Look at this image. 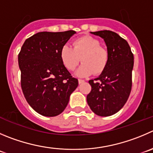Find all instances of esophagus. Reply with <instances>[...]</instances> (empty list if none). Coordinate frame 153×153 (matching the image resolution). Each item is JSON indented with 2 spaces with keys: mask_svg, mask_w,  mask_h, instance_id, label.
Returning <instances> with one entry per match:
<instances>
[{
  "mask_svg": "<svg viewBox=\"0 0 153 153\" xmlns=\"http://www.w3.org/2000/svg\"><path fill=\"white\" fill-rule=\"evenodd\" d=\"M78 82H79V84H82V83H83L84 82H85V80H83V79H78Z\"/></svg>",
  "mask_w": 153,
  "mask_h": 153,
  "instance_id": "1",
  "label": "esophagus"
}]
</instances>
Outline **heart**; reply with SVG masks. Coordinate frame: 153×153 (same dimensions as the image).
Returning a JSON list of instances; mask_svg holds the SVG:
<instances>
[{
	"mask_svg": "<svg viewBox=\"0 0 153 153\" xmlns=\"http://www.w3.org/2000/svg\"><path fill=\"white\" fill-rule=\"evenodd\" d=\"M73 46L65 44L60 52L62 63L68 71H74L80 61L83 63L76 73L79 76L101 74L104 71L109 61V52L101 46L99 40L84 36L74 40Z\"/></svg>",
	"mask_w": 153,
	"mask_h": 153,
	"instance_id": "obj_1",
	"label": "heart"
}]
</instances>
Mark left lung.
Wrapping results in <instances>:
<instances>
[{
	"label": "left lung",
	"instance_id": "left-lung-1",
	"mask_svg": "<svg viewBox=\"0 0 153 153\" xmlns=\"http://www.w3.org/2000/svg\"><path fill=\"white\" fill-rule=\"evenodd\" d=\"M91 33L104 40L109 61L99 77L88 81L91 90L87 103L97 116H112L123 108L130 95L134 55L128 42L115 32L104 30Z\"/></svg>",
	"mask_w": 153,
	"mask_h": 153
}]
</instances>
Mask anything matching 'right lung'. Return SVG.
Segmentation results:
<instances>
[{"label":"right lung","mask_w":153,"mask_h":153,"mask_svg":"<svg viewBox=\"0 0 153 153\" xmlns=\"http://www.w3.org/2000/svg\"><path fill=\"white\" fill-rule=\"evenodd\" d=\"M74 30L39 32L27 38L19 53L21 87L26 101L39 114L56 116L69 102L78 86L62 63L61 49Z\"/></svg>","instance_id":"add662e5"}]
</instances>
